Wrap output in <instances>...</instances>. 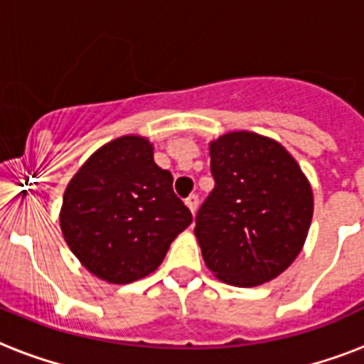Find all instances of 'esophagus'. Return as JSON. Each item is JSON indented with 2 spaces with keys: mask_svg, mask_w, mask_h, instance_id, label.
I'll use <instances>...</instances> for the list:
<instances>
[{
  "mask_svg": "<svg viewBox=\"0 0 364 364\" xmlns=\"http://www.w3.org/2000/svg\"><path fill=\"white\" fill-rule=\"evenodd\" d=\"M185 204H187V208L194 215V213H196V210H198V196H196V194H191V196L185 200Z\"/></svg>",
  "mask_w": 364,
  "mask_h": 364,
  "instance_id": "obj_1",
  "label": "esophagus"
}]
</instances>
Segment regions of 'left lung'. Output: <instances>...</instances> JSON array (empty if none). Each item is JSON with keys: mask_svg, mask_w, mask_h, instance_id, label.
Masks as SVG:
<instances>
[{"mask_svg": "<svg viewBox=\"0 0 364 364\" xmlns=\"http://www.w3.org/2000/svg\"><path fill=\"white\" fill-rule=\"evenodd\" d=\"M215 187L196 213L205 266L221 282L255 287L296 259L310 230L314 194L283 145L253 132L210 143Z\"/></svg>", "mask_w": 364, "mask_h": 364, "instance_id": "8db88e82", "label": "left lung"}]
</instances>
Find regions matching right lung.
Wrapping results in <instances>:
<instances>
[{
  "instance_id": "1",
  "label": "right lung",
  "mask_w": 364,
  "mask_h": 364,
  "mask_svg": "<svg viewBox=\"0 0 364 364\" xmlns=\"http://www.w3.org/2000/svg\"><path fill=\"white\" fill-rule=\"evenodd\" d=\"M154 164L153 145L122 136L100 147L64 193L60 228L88 272L107 283H132L164 260L170 243L193 223Z\"/></svg>"
}]
</instances>
